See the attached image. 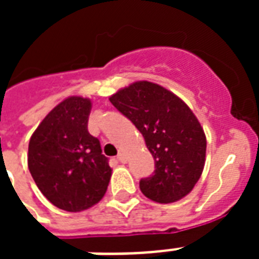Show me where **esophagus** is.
Wrapping results in <instances>:
<instances>
[{"label": "esophagus", "mask_w": 259, "mask_h": 259, "mask_svg": "<svg viewBox=\"0 0 259 259\" xmlns=\"http://www.w3.org/2000/svg\"><path fill=\"white\" fill-rule=\"evenodd\" d=\"M118 161H121L122 164H125L126 161H127V157H126V154L125 153H119L118 154Z\"/></svg>", "instance_id": "1"}]
</instances>
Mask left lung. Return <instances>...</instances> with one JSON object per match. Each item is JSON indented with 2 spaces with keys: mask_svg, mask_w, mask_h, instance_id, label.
Returning a JSON list of instances; mask_svg holds the SVG:
<instances>
[{
  "mask_svg": "<svg viewBox=\"0 0 259 259\" xmlns=\"http://www.w3.org/2000/svg\"><path fill=\"white\" fill-rule=\"evenodd\" d=\"M133 122L154 158L153 175L140 181L148 199L168 204L193 189L205 162L204 130L192 110L160 84L140 80L109 98Z\"/></svg>",
  "mask_w": 259,
  "mask_h": 259,
  "instance_id": "left-lung-1",
  "label": "left lung"
}]
</instances>
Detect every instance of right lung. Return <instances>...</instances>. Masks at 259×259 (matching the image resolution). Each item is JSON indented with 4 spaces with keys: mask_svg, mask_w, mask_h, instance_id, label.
Returning a JSON list of instances; mask_svg holds the SVG:
<instances>
[{
    "mask_svg": "<svg viewBox=\"0 0 259 259\" xmlns=\"http://www.w3.org/2000/svg\"><path fill=\"white\" fill-rule=\"evenodd\" d=\"M89 98L70 97L47 114L28 148V168L58 208L79 212L105 196L111 177L99 140L89 133Z\"/></svg>",
    "mask_w": 259,
    "mask_h": 259,
    "instance_id": "add662e5",
    "label": "right lung"
}]
</instances>
